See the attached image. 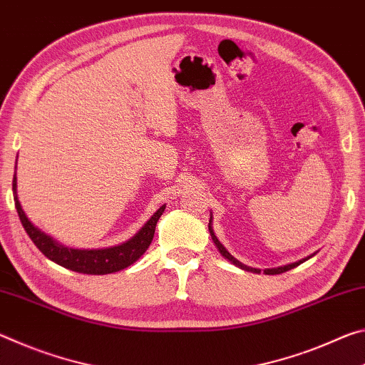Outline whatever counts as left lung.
<instances>
[{
    "instance_id": "8db88e82",
    "label": "left lung",
    "mask_w": 365,
    "mask_h": 365,
    "mask_svg": "<svg viewBox=\"0 0 365 365\" xmlns=\"http://www.w3.org/2000/svg\"><path fill=\"white\" fill-rule=\"evenodd\" d=\"M208 231H210V235H212V239H213V242H215V246L218 247V250H220V254H222L225 259H228L231 264H235L236 267H239V268H242V270H247V272H254V273H260V270H257V268H249V267H246L244 264H241V262L239 260H236L235 257H232L228 250L225 249V246L222 242L218 241V237L215 236V232H213V228H212V217H210V223H208ZM307 259H310V257H307ZM307 259H302V260H299V262H294V264H289V265H284V267H278V268H267V270H264V273L265 274H279V273H284V272H288V270H291V268H294V267H297V265H301L304 260H307Z\"/></svg>"
}]
</instances>
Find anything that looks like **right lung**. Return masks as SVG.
<instances>
[{"instance_id": "right-lung-1", "label": "right lung", "mask_w": 365, "mask_h": 365, "mask_svg": "<svg viewBox=\"0 0 365 365\" xmlns=\"http://www.w3.org/2000/svg\"><path fill=\"white\" fill-rule=\"evenodd\" d=\"M13 194H14V204L17 215H19L21 223L24 230L32 239L35 246L48 259L55 262V264L61 265L69 270L77 273H86V274H106V273H115L119 270L133 265L135 260H139L143 255V252L150 246L153 235H155V226H157L158 218L163 215L165 207L161 205L157 212L152 215V218L142 226V228L135 232L129 241L118 244L115 247L108 249H71L66 247L63 244L55 241L51 236L45 235L43 231L38 230L31 220L27 218L26 212L22 210L19 197H17V178L14 173L13 179Z\"/></svg>"}]
</instances>
